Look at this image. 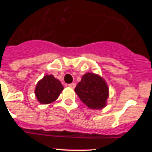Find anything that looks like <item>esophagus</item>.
Wrapping results in <instances>:
<instances>
[{
	"instance_id": "1",
	"label": "esophagus",
	"mask_w": 152,
	"mask_h": 152,
	"mask_svg": "<svg viewBox=\"0 0 152 152\" xmlns=\"http://www.w3.org/2000/svg\"><path fill=\"white\" fill-rule=\"evenodd\" d=\"M68 87L71 88H75V87H76V84H75V83H72V84H68Z\"/></svg>"
}]
</instances>
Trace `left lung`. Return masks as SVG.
<instances>
[{"label": "left lung", "mask_w": 152, "mask_h": 152, "mask_svg": "<svg viewBox=\"0 0 152 152\" xmlns=\"http://www.w3.org/2000/svg\"><path fill=\"white\" fill-rule=\"evenodd\" d=\"M75 91L80 100L90 109L101 110L107 106L108 85L106 80L96 74H84Z\"/></svg>", "instance_id": "left-lung-1"}]
</instances>
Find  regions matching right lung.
<instances>
[{
  "mask_svg": "<svg viewBox=\"0 0 152 152\" xmlns=\"http://www.w3.org/2000/svg\"><path fill=\"white\" fill-rule=\"evenodd\" d=\"M64 89L60 80L52 75H45L35 88V95L41 104H49L56 101Z\"/></svg>",
  "mask_w": 152,
  "mask_h": 152,
  "instance_id": "right-lung-1",
  "label": "right lung"
}]
</instances>
